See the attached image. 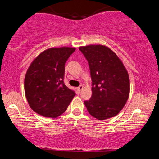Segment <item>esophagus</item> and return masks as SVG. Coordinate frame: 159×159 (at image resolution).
Instances as JSON below:
<instances>
[{"label":"esophagus","mask_w":159,"mask_h":159,"mask_svg":"<svg viewBox=\"0 0 159 159\" xmlns=\"http://www.w3.org/2000/svg\"><path fill=\"white\" fill-rule=\"evenodd\" d=\"M82 89H83V86H82V85H80V87H78V88H77V93H81V91L82 90Z\"/></svg>","instance_id":"esophagus-1"}]
</instances>
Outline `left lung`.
Listing matches in <instances>:
<instances>
[{"instance_id":"left-lung-1","label":"left lung","mask_w":159,"mask_h":159,"mask_svg":"<svg viewBox=\"0 0 159 159\" xmlns=\"http://www.w3.org/2000/svg\"><path fill=\"white\" fill-rule=\"evenodd\" d=\"M88 60L92 79V96L84 102L89 114L99 120L116 116L129 95V75L118 56L103 45L80 46Z\"/></svg>"}]
</instances>
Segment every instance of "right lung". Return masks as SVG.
Listing matches in <instances>:
<instances>
[{
  "label": "right lung",
  "instance_id": "right-lung-1",
  "mask_svg": "<svg viewBox=\"0 0 159 159\" xmlns=\"http://www.w3.org/2000/svg\"><path fill=\"white\" fill-rule=\"evenodd\" d=\"M75 48H51L40 53L28 68L25 93L30 108L44 117L56 118L66 111L75 97L64 83L65 63Z\"/></svg>",
  "mask_w": 159,
  "mask_h": 159
}]
</instances>
